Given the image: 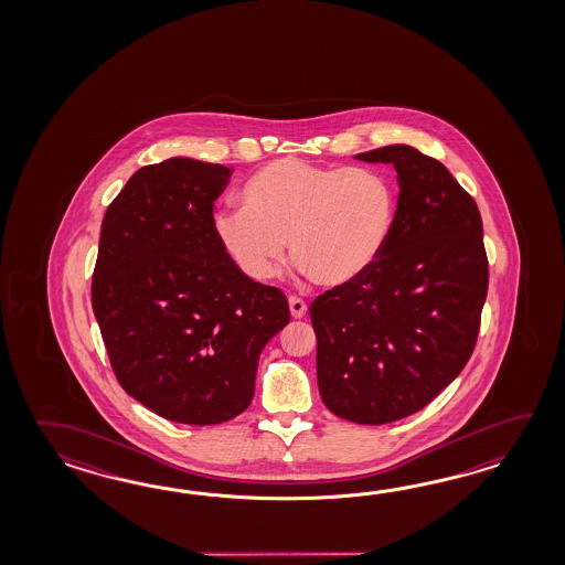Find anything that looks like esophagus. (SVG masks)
Masks as SVG:
<instances>
[{
	"mask_svg": "<svg viewBox=\"0 0 565 565\" xmlns=\"http://www.w3.org/2000/svg\"><path fill=\"white\" fill-rule=\"evenodd\" d=\"M288 309H290V315H292L295 319H302V317L307 315L305 300L297 299V297H290V299H288Z\"/></svg>",
	"mask_w": 565,
	"mask_h": 565,
	"instance_id": "esophagus-1",
	"label": "esophagus"
}]
</instances>
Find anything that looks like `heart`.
<instances>
[{
	"instance_id": "b5f03b06",
	"label": "heart",
	"mask_w": 565,
	"mask_h": 565,
	"mask_svg": "<svg viewBox=\"0 0 565 565\" xmlns=\"http://www.w3.org/2000/svg\"><path fill=\"white\" fill-rule=\"evenodd\" d=\"M244 207L214 214L217 241L244 277L266 280L288 253L321 287H345L384 253L396 185L377 169L278 159L242 188Z\"/></svg>"
}]
</instances>
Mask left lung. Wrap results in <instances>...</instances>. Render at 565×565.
Listing matches in <instances>:
<instances>
[{"label":"left lung","mask_w":565,"mask_h":565,"mask_svg":"<svg viewBox=\"0 0 565 565\" xmlns=\"http://www.w3.org/2000/svg\"><path fill=\"white\" fill-rule=\"evenodd\" d=\"M355 159L396 169L394 228L363 277L312 300L311 323L324 406L377 426L424 408L462 372L489 265L479 207L440 161L409 145Z\"/></svg>","instance_id":"left-lung-1"}]
</instances>
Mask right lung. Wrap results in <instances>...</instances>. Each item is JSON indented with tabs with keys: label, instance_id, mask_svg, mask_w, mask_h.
Returning <instances> with one entry per match:
<instances>
[{
	"label": "right lung",
	"instance_id": "add662e5",
	"mask_svg": "<svg viewBox=\"0 0 565 565\" xmlns=\"http://www.w3.org/2000/svg\"><path fill=\"white\" fill-rule=\"evenodd\" d=\"M226 166L171 157L135 171L108 205L93 311L122 390L168 420L228 422L250 406L287 297L244 277L214 230Z\"/></svg>",
	"mask_w": 565,
	"mask_h": 565
}]
</instances>
